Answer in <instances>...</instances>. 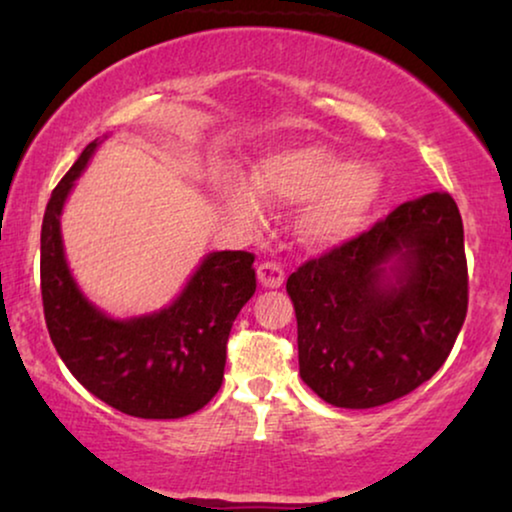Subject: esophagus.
<instances>
[{
	"label": "esophagus",
	"instance_id": "esophagus-1",
	"mask_svg": "<svg viewBox=\"0 0 512 512\" xmlns=\"http://www.w3.org/2000/svg\"><path fill=\"white\" fill-rule=\"evenodd\" d=\"M258 282L268 289H279L284 284V268L275 261H263L258 265Z\"/></svg>",
	"mask_w": 512,
	"mask_h": 512
}]
</instances>
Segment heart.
I'll return each mask as SVG.
<instances>
[{
    "instance_id": "heart-1",
    "label": "heart",
    "mask_w": 512,
    "mask_h": 512,
    "mask_svg": "<svg viewBox=\"0 0 512 512\" xmlns=\"http://www.w3.org/2000/svg\"><path fill=\"white\" fill-rule=\"evenodd\" d=\"M258 188L272 200H312L303 214V233L312 244L331 247L361 233L382 193L380 174L354 167L324 146H305L270 156L258 167ZM228 207L244 221L261 216V200L249 186L226 188Z\"/></svg>"
}]
</instances>
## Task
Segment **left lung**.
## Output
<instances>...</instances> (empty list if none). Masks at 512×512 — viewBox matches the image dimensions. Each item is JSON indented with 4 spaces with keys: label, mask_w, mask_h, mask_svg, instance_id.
<instances>
[{
    "label": "left lung",
    "mask_w": 512,
    "mask_h": 512,
    "mask_svg": "<svg viewBox=\"0 0 512 512\" xmlns=\"http://www.w3.org/2000/svg\"><path fill=\"white\" fill-rule=\"evenodd\" d=\"M286 291L300 377L335 408L391 403L431 380L468 310L464 223L447 193L403 202L305 261Z\"/></svg>",
    "instance_id": "8db88e82"
}]
</instances>
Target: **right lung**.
Instances as JSON below:
<instances>
[{
	"mask_svg": "<svg viewBox=\"0 0 512 512\" xmlns=\"http://www.w3.org/2000/svg\"><path fill=\"white\" fill-rule=\"evenodd\" d=\"M90 142L53 188L41 223V300L48 333L72 375L111 408L142 419L193 415L221 389L233 321L256 291L254 254H209L170 307L118 321L83 298L69 275L60 212L93 156Z\"/></svg>",
	"mask_w": 512,
	"mask_h": 512,
	"instance_id": "obj_1",
	"label": "right lung"
}]
</instances>
